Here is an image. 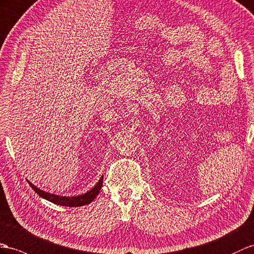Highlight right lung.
<instances>
[{"mask_svg": "<svg viewBox=\"0 0 254 254\" xmlns=\"http://www.w3.org/2000/svg\"><path fill=\"white\" fill-rule=\"evenodd\" d=\"M102 182H103V177H101L99 182L89 191H87V193L79 195V196H74V197L58 196V195H54L51 193H46V191L36 188L35 185H33L32 183L29 182V184H30V187L34 190L36 194H39L41 197H43V198H45L49 201L56 203V205L65 206V207H80V206L88 205V203H90L96 198L97 195L99 194V191H100V190H101Z\"/></svg>", "mask_w": 254, "mask_h": 254, "instance_id": "1", "label": "right lung"}]
</instances>
